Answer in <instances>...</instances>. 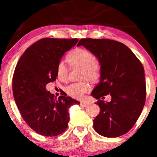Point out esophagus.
<instances>
[{"label": "esophagus", "mask_w": 157, "mask_h": 157, "mask_svg": "<svg viewBox=\"0 0 157 157\" xmlns=\"http://www.w3.org/2000/svg\"><path fill=\"white\" fill-rule=\"evenodd\" d=\"M80 106H82V107H86V106H87L89 105V102H86V101H81L80 102Z\"/></svg>", "instance_id": "obj_1"}]
</instances>
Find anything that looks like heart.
Returning <instances> with one entry per match:
<instances>
[{
    "label": "heart",
    "instance_id": "obj_1",
    "mask_svg": "<svg viewBox=\"0 0 157 157\" xmlns=\"http://www.w3.org/2000/svg\"><path fill=\"white\" fill-rule=\"evenodd\" d=\"M67 61L71 67H81L80 77L88 79L90 81L97 80L100 75V69L98 64L94 62V55L88 50L76 48L68 54ZM56 73L58 79L66 82L68 77V68L63 61H60L56 67ZM89 85L86 82H75L70 85L66 89L67 94L72 98L80 100L89 91Z\"/></svg>",
    "mask_w": 157,
    "mask_h": 157
}]
</instances>
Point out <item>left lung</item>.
<instances>
[{
    "mask_svg": "<svg viewBox=\"0 0 157 157\" xmlns=\"http://www.w3.org/2000/svg\"><path fill=\"white\" fill-rule=\"evenodd\" d=\"M81 45L100 63V82L91 92L100 109L94 128L105 137L122 136L132 128L145 105L143 66L130 48L118 41L82 38L77 46ZM108 94L112 100L105 103L103 99Z\"/></svg>",
    "mask_w": 157,
    "mask_h": 157,
    "instance_id": "obj_1",
    "label": "left lung"
}]
</instances>
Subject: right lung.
Masks as SVG:
<instances>
[{
	"instance_id": "obj_1",
	"label": "right lung",
	"mask_w": 157,
	"mask_h": 157,
	"mask_svg": "<svg viewBox=\"0 0 157 157\" xmlns=\"http://www.w3.org/2000/svg\"><path fill=\"white\" fill-rule=\"evenodd\" d=\"M77 42V38L40 39L27 48L16 65L12 79L16 105L27 125L43 136L64 132L69 122L68 109L80 104L66 95L57 98L46 90L57 78L61 57Z\"/></svg>"
}]
</instances>
